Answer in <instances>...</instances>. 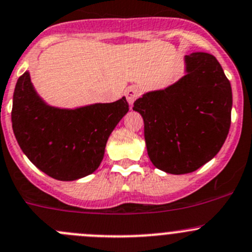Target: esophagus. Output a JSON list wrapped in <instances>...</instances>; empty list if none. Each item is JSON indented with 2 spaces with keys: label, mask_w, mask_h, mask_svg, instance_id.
I'll use <instances>...</instances> for the list:
<instances>
[{
  "label": "esophagus",
  "mask_w": 252,
  "mask_h": 252,
  "mask_svg": "<svg viewBox=\"0 0 252 252\" xmlns=\"http://www.w3.org/2000/svg\"><path fill=\"white\" fill-rule=\"evenodd\" d=\"M139 96H140V90H139L136 86H130L126 89V101H128V103L130 104V106H133L134 101H135Z\"/></svg>",
  "instance_id": "34e87169"
}]
</instances>
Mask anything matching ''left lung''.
Returning a JSON list of instances; mask_svg holds the SVG:
<instances>
[{
    "mask_svg": "<svg viewBox=\"0 0 252 252\" xmlns=\"http://www.w3.org/2000/svg\"><path fill=\"white\" fill-rule=\"evenodd\" d=\"M185 75L163 90L144 94L133 111L144 119L151 162L172 175L196 171L223 146L231 122L233 94L216 56H185Z\"/></svg>",
    "mask_w": 252,
    "mask_h": 252,
    "instance_id": "left-lung-1",
    "label": "left lung"
}]
</instances>
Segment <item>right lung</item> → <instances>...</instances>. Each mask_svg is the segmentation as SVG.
I'll use <instances>...</instances> for the list:
<instances>
[{
	"label": "right lung",
	"instance_id": "1",
	"mask_svg": "<svg viewBox=\"0 0 252 252\" xmlns=\"http://www.w3.org/2000/svg\"><path fill=\"white\" fill-rule=\"evenodd\" d=\"M128 111L126 97L77 108L50 106L26 71L14 89L12 128L33 165L55 180L75 181L98 168L109 135Z\"/></svg>",
	"mask_w": 252,
	"mask_h": 252
}]
</instances>
